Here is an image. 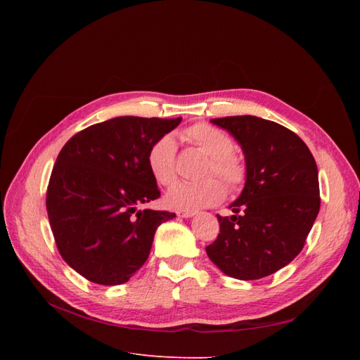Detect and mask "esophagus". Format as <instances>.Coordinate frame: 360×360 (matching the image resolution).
I'll return each instance as SVG.
<instances>
[{
    "label": "esophagus",
    "instance_id": "1",
    "mask_svg": "<svg viewBox=\"0 0 360 360\" xmlns=\"http://www.w3.org/2000/svg\"><path fill=\"white\" fill-rule=\"evenodd\" d=\"M177 214H179L180 217H192V216H195L197 213H195L193 210H179Z\"/></svg>",
    "mask_w": 360,
    "mask_h": 360
}]
</instances>
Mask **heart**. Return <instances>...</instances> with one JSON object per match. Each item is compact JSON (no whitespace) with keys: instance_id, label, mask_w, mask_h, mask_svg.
Returning a JSON list of instances; mask_svg holds the SVG:
<instances>
[{"instance_id":"1","label":"heart","mask_w":360,"mask_h":360,"mask_svg":"<svg viewBox=\"0 0 360 360\" xmlns=\"http://www.w3.org/2000/svg\"><path fill=\"white\" fill-rule=\"evenodd\" d=\"M184 139L197 147L202 155L210 158L205 176H219L231 189L242 186L246 179L243 160L233 153L234 143L221 129L210 124L198 123L188 127L183 134ZM177 144L172 136L159 138L148 150V168L151 176L163 186H168L177 177L176 171ZM225 197V186L217 179H209L202 183L179 181L167 192L165 201L172 209L197 210L201 207L214 205Z\"/></svg>"}]
</instances>
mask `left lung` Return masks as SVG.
I'll list each match as a JSON object with an SVG mask.
<instances>
[{
  "label": "left lung",
  "instance_id": "left-lung-1",
  "mask_svg": "<svg viewBox=\"0 0 360 360\" xmlns=\"http://www.w3.org/2000/svg\"><path fill=\"white\" fill-rule=\"evenodd\" d=\"M210 122L230 132L245 155L242 193L219 216V234L205 248L226 276L254 281L299 255L320 212L319 169L307 144L287 127L236 115Z\"/></svg>",
  "mask_w": 360,
  "mask_h": 360
}]
</instances>
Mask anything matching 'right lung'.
Listing matches in <instances>:
<instances>
[{"label": "right lung", "mask_w": 360, "mask_h": 360, "mask_svg": "<svg viewBox=\"0 0 360 360\" xmlns=\"http://www.w3.org/2000/svg\"><path fill=\"white\" fill-rule=\"evenodd\" d=\"M181 118L115 117L72 136L53 165L46 210L63 259L101 285H120L143 266L158 226L176 213L144 209L160 197L148 150Z\"/></svg>", "instance_id": "add662e5"}]
</instances>
